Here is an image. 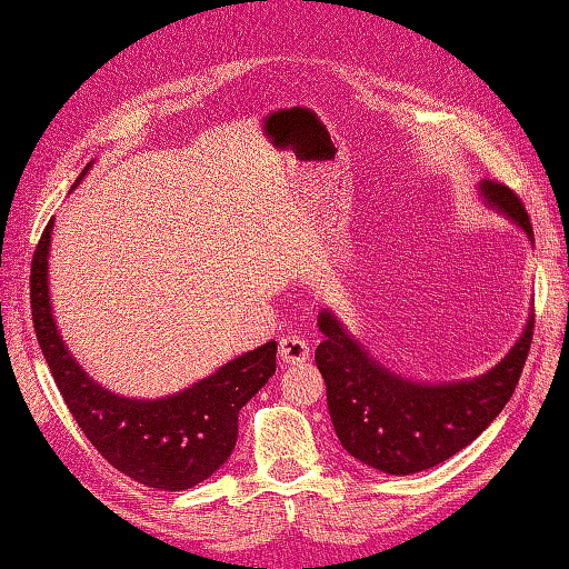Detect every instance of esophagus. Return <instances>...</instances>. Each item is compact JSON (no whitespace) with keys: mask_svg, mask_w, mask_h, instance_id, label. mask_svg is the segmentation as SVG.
Here are the masks:
<instances>
[{"mask_svg":"<svg viewBox=\"0 0 569 569\" xmlns=\"http://www.w3.org/2000/svg\"><path fill=\"white\" fill-rule=\"evenodd\" d=\"M308 355H310V348L303 338L286 336V338H281V342H278V358H281L283 365L306 362Z\"/></svg>","mask_w":569,"mask_h":569,"instance_id":"esophagus-1","label":"esophagus"}]
</instances>
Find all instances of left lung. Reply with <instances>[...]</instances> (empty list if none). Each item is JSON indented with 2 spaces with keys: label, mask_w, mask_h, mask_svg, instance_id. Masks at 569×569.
Listing matches in <instances>:
<instances>
[{
  "label": "left lung",
  "mask_w": 569,
  "mask_h": 569,
  "mask_svg": "<svg viewBox=\"0 0 569 569\" xmlns=\"http://www.w3.org/2000/svg\"><path fill=\"white\" fill-rule=\"evenodd\" d=\"M478 189L488 207L516 221L532 241L530 217L513 189L491 180ZM318 328L326 340L316 348V365L342 449L377 471L409 476L451 459L503 411L528 360L536 318L530 313L522 336L493 370L447 385L411 382L377 362L328 308L318 316Z\"/></svg>",
  "instance_id": "1"
}]
</instances>
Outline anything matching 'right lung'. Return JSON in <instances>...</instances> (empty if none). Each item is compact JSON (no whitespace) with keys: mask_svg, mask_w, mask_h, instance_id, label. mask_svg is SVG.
Returning <instances> with one entry per match:
<instances>
[{"mask_svg":"<svg viewBox=\"0 0 569 569\" xmlns=\"http://www.w3.org/2000/svg\"><path fill=\"white\" fill-rule=\"evenodd\" d=\"M51 231L53 219L33 251L31 318L43 360L76 425L98 453L132 481L158 491H184L202 483L237 447L241 407L273 377L276 340L239 355L170 397L130 399L108 392L81 370L56 328L49 296Z\"/></svg>","mask_w":569,"mask_h":569,"instance_id":"add662e5","label":"right lung"}]
</instances>
